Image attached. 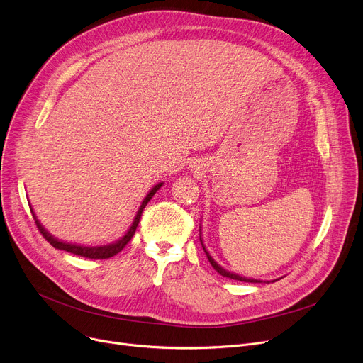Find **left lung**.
Segmentation results:
<instances>
[{
    "label": "left lung",
    "mask_w": 363,
    "mask_h": 363,
    "mask_svg": "<svg viewBox=\"0 0 363 363\" xmlns=\"http://www.w3.org/2000/svg\"><path fill=\"white\" fill-rule=\"evenodd\" d=\"M201 228V226H200ZM200 241H201V245H203V250H204V253H206V256H207V259H208V262H211V264L213 266V269L218 272V274H220L222 277H226V278H231V279H235V281H241V282H263V281H260V279H255V278H245V277H241V275H238V274H234V272H230V271H226V269H223L222 266L211 256V253L207 252V249H206V245H204V242H203V238H201V233H200ZM275 281H278V279H274L272 282H275Z\"/></svg>",
    "instance_id": "left-lung-1"
}]
</instances>
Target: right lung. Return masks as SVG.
<instances>
[{
	"mask_svg": "<svg viewBox=\"0 0 363 363\" xmlns=\"http://www.w3.org/2000/svg\"><path fill=\"white\" fill-rule=\"evenodd\" d=\"M162 185H163V182H159L157 185L152 186V188L150 189V191H148V194L144 197V200H143V203H141V206H140V208H138V212H137L135 218H133V222H132V225L129 226V230L126 231V234H125L122 238H119L118 241L106 244V245H81V244L66 242V241L57 240L55 237H52V235L45 230V228L41 225V222L38 220L36 215L33 213V208H30V212H32V216H33V219H35V222H36L38 230L41 231V234L44 235V238L54 247V249L65 250V252H69V253H73V255H78V256H82V257H86V259H108V257H113L114 255H118L119 252H122L123 247L130 241V238L133 237V234H135V231H137V226H138V223H140V219H141L144 207H145L147 203L152 199V196H155V194L157 193V189L162 188Z\"/></svg>",
	"mask_w": 363,
	"mask_h": 363,
	"instance_id": "obj_1",
	"label": "right lung"
}]
</instances>
